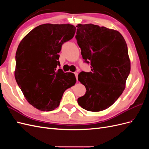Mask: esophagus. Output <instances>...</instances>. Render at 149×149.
Returning a JSON list of instances; mask_svg holds the SVG:
<instances>
[{
  "label": "esophagus",
  "instance_id": "34e87169",
  "mask_svg": "<svg viewBox=\"0 0 149 149\" xmlns=\"http://www.w3.org/2000/svg\"><path fill=\"white\" fill-rule=\"evenodd\" d=\"M74 74H75V76H76V80L78 81V73H74Z\"/></svg>",
  "mask_w": 149,
  "mask_h": 149
}]
</instances>
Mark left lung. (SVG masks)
Returning a JSON list of instances; mask_svg holds the SVG:
<instances>
[{"mask_svg": "<svg viewBox=\"0 0 149 149\" xmlns=\"http://www.w3.org/2000/svg\"><path fill=\"white\" fill-rule=\"evenodd\" d=\"M75 38L91 71H82L78 81L86 93L78 99L84 109L100 112L109 107L123 94L130 71L127 46L118 31L104 26L78 24Z\"/></svg>", "mask_w": 149, "mask_h": 149, "instance_id": "8db88e82", "label": "left lung"}]
</instances>
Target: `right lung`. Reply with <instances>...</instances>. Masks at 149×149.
Segmentation results:
<instances>
[{"label":"right lung","mask_w":149,"mask_h":149,"mask_svg":"<svg viewBox=\"0 0 149 149\" xmlns=\"http://www.w3.org/2000/svg\"><path fill=\"white\" fill-rule=\"evenodd\" d=\"M75 31L69 24H42L26 35L17 48L15 80L26 101L40 111L56 109L65 90L76 82L74 73L56 70L62 44Z\"/></svg>","instance_id":"obj_1"}]
</instances>
